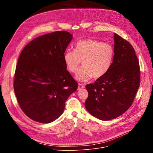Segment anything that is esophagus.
<instances>
[{
	"label": "esophagus",
	"mask_w": 153,
	"mask_h": 153,
	"mask_svg": "<svg viewBox=\"0 0 153 153\" xmlns=\"http://www.w3.org/2000/svg\"><path fill=\"white\" fill-rule=\"evenodd\" d=\"M84 88H85V86L84 85H83L82 84H79V85H78V90H81V89H83Z\"/></svg>",
	"instance_id": "obj_1"
}]
</instances>
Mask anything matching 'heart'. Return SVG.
<instances>
[{
    "instance_id": "b5f03b06",
    "label": "heart",
    "mask_w": 153,
    "mask_h": 153,
    "mask_svg": "<svg viewBox=\"0 0 153 153\" xmlns=\"http://www.w3.org/2000/svg\"><path fill=\"white\" fill-rule=\"evenodd\" d=\"M114 57L112 45L95 39H85L78 42L74 51H67L63 60L67 69L76 73L82 61L83 67L76 76L79 82H88L93 77L97 79L104 76L110 70Z\"/></svg>"
}]
</instances>
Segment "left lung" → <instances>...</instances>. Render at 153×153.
Masks as SVG:
<instances>
[{
  "label": "left lung",
  "mask_w": 153,
  "mask_h": 153,
  "mask_svg": "<svg viewBox=\"0 0 153 153\" xmlns=\"http://www.w3.org/2000/svg\"><path fill=\"white\" fill-rule=\"evenodd\" d=\"M114 57L102 77L86 85L85 106L94 117L110 120L123 114L131 105L140 85V67L130 43L114 33Z\"/></svg>",
  "instance_id": "1"
}]
</instances>
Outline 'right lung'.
<instances>
[{"label":"right lung","mask_w":153,"mask_h":153,"mask_svg":"<svg viewBox=\"0 0 153 153\" xmlns=\"http://www.w3.org/2000/svg\"><path fill=\"white\" fill-rule=\"evenodd\" d=\"M73 37L65 31L40 36L21 52L14 90L24 113L40 123H50L63 113L65 102L77 89L63 60Z\"/></svg>","instance_id":"right-lung-1"}]
</instances>
